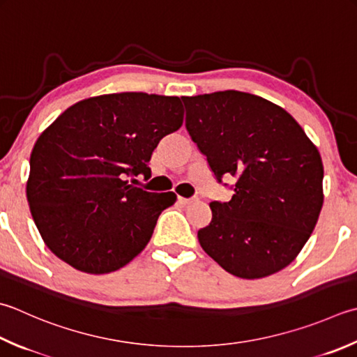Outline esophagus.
<instances>
[{"label": "esophagus", "instance_id": "34e87169", "mask_svg": "<svg viewBox=\"0 0 357 357\" xmlns=\"http://www.w3.org/2000/svg\"><path fill=\"white\" fill-rule=\"evenodd\" d=\"M178 201H179L183 206H188V204H192V202H193L192 198H183V197H179Z\"/></svg>", "mask_w": 357, "mask_h": 357}]
</instances>
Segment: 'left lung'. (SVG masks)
<instances>
[{
  "label": "left lung",
  "mask_w": 357,
  "mask_h": 357,
  "mask_svg": "<svg viewBox=\"0 0 357 357\" xmlns=\"http://www.w3.org/2000/svg\"><path fill=\"white\" fill-rule=\"evenodd\" d=\"M185 127L216 179L235 178L229 202L212 201L198 230L229 274L263 278L296 260L324 206L317 146L288 111L241 91L184 97Z\"/></svg>",
  "instance_id": "8db88e82"
}]
</instances>
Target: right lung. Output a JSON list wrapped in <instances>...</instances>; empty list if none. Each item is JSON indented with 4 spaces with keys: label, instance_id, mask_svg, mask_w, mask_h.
<instances>
[{
    "label": "right lung",
    "instance_id": "add662e5",
    "mask_svg": "<svg viewBox=\"0 0 357 357\" xmlns=\"http://www.w3.org/2000/svg\"><path fill=\"white\" fill-rule=\"evenodd\" d=\"M183 121L179 97L119 93L74 103L41 132L26 195L41 238L60 260L99 275L142 252L176 195L145 192L128 176H150L153 150Z\"/></svg>",
    "mask_w": 357,
    "mask_h": 357
}]
</instances>
